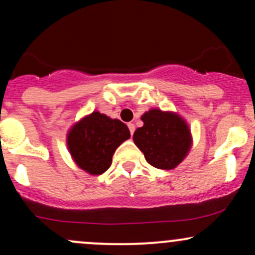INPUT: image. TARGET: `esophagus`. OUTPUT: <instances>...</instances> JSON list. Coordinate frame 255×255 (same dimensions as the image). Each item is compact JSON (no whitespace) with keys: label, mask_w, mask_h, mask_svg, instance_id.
<instances>
[{"label":"esophagus","mask_w":255,"mask_h":255,"mask_svg":"<svg viewBox=\"0 0 255 255\" xmlns=\"http://www.w3.org/2000/svg\"><path fill=\"white\" fill-rule=\"evenodd\" d=\"M128 128H129L130 134H131V135H133V134H134V130H135V126H134L133 124H128Z\"/></svg>","instance_id":"1"}]
</instances>
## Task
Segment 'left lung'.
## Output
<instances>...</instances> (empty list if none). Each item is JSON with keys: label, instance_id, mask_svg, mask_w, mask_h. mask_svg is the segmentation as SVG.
I'll return each mask as SVG.
<instances>
[{"label": "left lung", "instance_id": "1", "mask_svg": "<svg viewBox=\"0 0 255 255\" xmlns=\"http://www.w3.org/2000/svg\"><path fill=\"white\" fill-rule=\"evenodd\" d=\"M144 126L134 131L133 140L148 164L171 170L188 154L192 134L188 125L172 111L151 109L141 116Z\"/></svg>", "mask_w": 255, "mask_h": 255}]
</instances>
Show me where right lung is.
<instances>
[{
    "mask_svg": "<svg viewBox=\"0 0 255 255\" xmlns=\"http://www.w3.org/2000/svg\"><path fill=\"white\" fill-rule=\"evenodd\" d=\"M129 137L124 122L93 111L69 129L67 146L79 168L90 175H101L109 169L116 148Z\"/></svg>",
    "mask_w": 255,
    "mask_h": 255,
    "instance_id": "right-lung-1",
    "label": "right lung"
}]
</instances>
